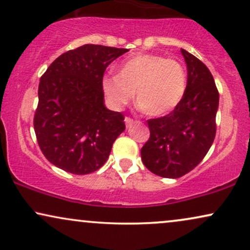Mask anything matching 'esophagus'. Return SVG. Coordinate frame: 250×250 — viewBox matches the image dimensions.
Instances as JSON below:
<instances>
[{"instance_id": "esophagus-1", "label": "esophagus", "mask_w": 250, "mask_h": 250, "mask_svg": "<svg viewBox=\"0 0 250 250\" xmlns=\"http://www.w3.org/2000/svg\"><path fill=\"white\" fill-rule=\"evenodd\" d=\"M133 122H134V120L130 118V117H125V124H126V126H127V127L133 124Z\"/></svg>"}]
</instances>
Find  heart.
<instances>
[{
    "mask_svg": "<svg viewBox=\"0 0 250 250\" xmlns=\"http://www.w3.org/2000/svg\"><path fill=\"white\" fill-rule=\"evenodd\" d=\"M104 94L115 107L135 101L148 116L171 112L187 91V72L175 59L158 54H139L124 61L117 75L102 79Z\"/></svg>",
    "mask_w": 250,
    "mask_h": 250,
    "instance_id": "heart-1",
    "label": "heart"
}]
</instances>
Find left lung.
Masks as SVG:
<instances>
[{"mask_svg": "<svg viewBox=\"0 0 250 250\" xmlns=\"http://www.w3.org/2000/svg\"><path fill=\"white\" fill-rule=\"evenodd\" d=\"M188 69L187 91L181 103L161 118L147 120L148 141L141 148L146 168L161 177L178 178L204 159L215 137L219 92L210 70L181 48Z\"/></svg>", "mask_w": 250, "mask_h": 250, "instance_id": "obj_1", "label": "left lung"}]
</instances>
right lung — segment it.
<instances>
[{"label":"right lung","instance_id":"obj_1","mask_svg":"<svg viewBox=\"0 0 250 250\" xmlns=\"http://www.w3.org/2000/svg\"><path fill=\"white\" fill-rule=\"evenodd\" d=\"M126 48L87 44L61 54L42 76L33 125L45 158L75 175L100 169L125 130L124 116L104 105L102 79Z\"/></svg>","mask_w":250,"mask_h":250}]
</instances>
